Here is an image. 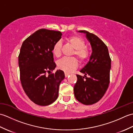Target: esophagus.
Instances as JSON below:
<instances>
[{"mask_svg":"<svg viewBox=\"0 0 133 133\" xmlns=\"http://www.w3.org/2000/svg\"><path fill=\"white\" fill-rule=\"evenodd\" d=\"M70 75L69 73H67V72H64V75H65V77H67L68 76Z\"/></svg>","mask_w":133,"mask_h":133,"instance_id":"esophagus-1","label":"esophagus"}]
</instances>
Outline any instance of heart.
<instances>
[{
  "instance_id": "obj_1",
  "label": "heart",
  "mask_w": 133,
  "mask_h": 133,
  "mask_svg": "<svg viewBox=\"0 0 133 133\" xmlns=\"http://www.w3.org/2000/svg\"><path fill=\"white\" fill-rule=\"evenodd\" d=\"M67 41L75 49L73 54L77 56L81 63H84L89 58V50L85 46L86 43L83 38L78 36H70ZM53 55L56 57H59L61 55V42H56L52 49ZM78 60L74 57H64L60 59L57 63L59 69L65 72H71L78 67Z\"/></svg>"
}]
</instances>
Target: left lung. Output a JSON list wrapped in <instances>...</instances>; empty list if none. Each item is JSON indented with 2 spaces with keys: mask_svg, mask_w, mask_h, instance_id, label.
Wrapping results in <instances>:
<instances>
[{
  "mask_svg": "<svg viewBox=\"0 0 133 133\" xmlns=\"http://www.w3.org/2000/svg\"><path fill=\"white\" fill-rule=\"evenodd\" d=\"M78 32L86 34L91 44L92 53L88 63L80 70L84 75H77L74 92L79 102L90 105L99 101L108 88L111 59L106 45L97 36L85 30Z\"/></svg>",
  "mask_w": 133,
  "mask_h": 133,
  "instance_id": "8db88e82",
  "label": "left lung"
}]
</instances>
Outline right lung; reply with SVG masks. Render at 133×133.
Here are the masks:
<instances>
[{
	"label": "right lung",
	"instance_id": "add662e5",
	"mask_svg": "<svg viewBox=\"0 0 133 133\" xmlns=\"http://www.w3.org/2000/svg\"><path fill=\"white\" fill-rule=\"evenodd\" d=\"M62 35L60 31L40 29L21 46L18 62L22 86L28 97L38 105L47 106L56 101L59 84L65 77L61 70L46 74L56 67L52 49Z\"/></svg>",
	"mask_w": 133,
	"mask_h": 133
}]
</instances>
